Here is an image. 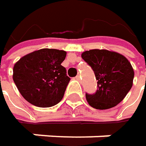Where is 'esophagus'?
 I'll return each mask as SVG.
<instances>
[{
  "label": "esophagus",
  "mask_w": 146,
  "mask_h": 146,
  "mask_svg": "<svg viewBox=\"0 0 146 146\" xmlns=\"http://www.w3.org/2000/svg\"><path fill=\"white\" fill-rule=\"evenodd\" d=\"M78 81H80V79H81V77L79 76V75H78V76H76V78H75Z\"/></svg>",
  "instance_id": "esophagus-1"
}]
</instances>
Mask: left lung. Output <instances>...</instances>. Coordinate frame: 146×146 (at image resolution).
I'll return each instance as SVG.
<instances>
[{"instance_id":"1","label":"left lung","mask_w":146,"mask_h":146,"mask_svg":"<svg viewBox=\"0 0 146 146\" xmlns=\"http://www.w3.org/2000/svg\"><path fill=\"white\" fill-rule=\"evenodd\" d=\"M82 58L91 67L97 81V90L86 93V100L96 109L114 107L127 96L133 85V69L123 55L107 50H90L82 53Z\"/></svg>"}]
</instances>
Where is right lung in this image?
Segmentation results:
<instances>
[{"label": "right lung", "instance_id": "right-lung-1", "mask_svg": "<svg viewBox=\"0 0 146 146\" xmlns=\"http://www.w3.org/2000/svg\"><path fill=\"white\" fill-rule=\"evenodd\" d=\"M67 52L56 49L33 51L15 63L13 81L23 97L39 107H50L62 101L70 81L62 66Z\"/></svg>", "mask_w": 146, "mask_h": 146}]
</instances>
